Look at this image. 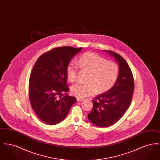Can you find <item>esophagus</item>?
Instances as JSON below:
<instances>
[{
    "label": "esophagus",
    "instance_id": "1",
    "mask_svg": "<svg viewBox=\"0 0 160 160\" xmlns=\"http://www.w3.org/2000/svg\"><path fill=\"white\" fill-rule=\"evenodd\" d=\"M83 98H78V97L77 98V101H83Z\"/></svg>",
    "mask_w": 160,
    "mask_h": 160
}]
</instances>
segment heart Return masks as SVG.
Instances as JSON below:
<instances>
[{"mask_svg": "<svg viewBox=\"0 0 160 160\" xmlns=\"http://www.w3.org/2000/svg\"><path fill=\"white\" fill-rule=\"evenodd\" d=\"M79 68L89 72V74L86 80L88 83H77L71 88V93L78 98L91 96L95 91L101 94L109 91L116 83L119 74V68L116 63L108 62L92 52L84 53L76 63H69L66 73L69 82L76 80Z\"/></svg>", "mask_w": 160, "mask_h": 160, "instance_id": "b5f03b06", "label": "heart"}]
</instances>
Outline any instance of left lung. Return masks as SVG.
<instances>
[{
  "instance_id": "left-lung-1",
  "label": "left lung",
  "mask_w": 160,
  "mask_h": 160,
  "mask_svg": "<svg viewBox=\"0 0 160 160\" xmlns=\"http://www.w3.org/2000/svg\"><path fill=\"white\" fill-rule=\"evenodd\" d=\"M108 52L118 62L119 74L114 86L92 100L93 106L88 119L96 126L108 127L118 122L128 110L132 101L134 81L132 71L119 54Z\"/></svg>"
}]
</instances>
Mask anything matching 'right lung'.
Here are the masks:
<instances>
[{"instance_id": "right-lung-1", "label": "right lung", "mask_w": 160, "mask_h": 160, "mask_svg": "<svg viewBox=\"0 0 160 160\" xmlns=\"http://www.w3.org/2000/svg\"><path fill=\"white\" fill-rule=\"evenodd\" d=\"M82 49L70 46L54 48L40 56L32 68L29 83L30 103L38 118L47 124L62 121L76 102V97L67 95L66 68ZM63 93H66L63 97Z\"/></svg>"}]
</instances>
